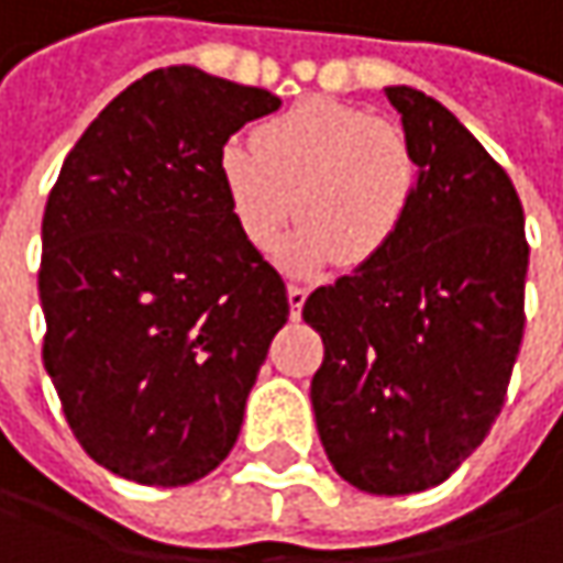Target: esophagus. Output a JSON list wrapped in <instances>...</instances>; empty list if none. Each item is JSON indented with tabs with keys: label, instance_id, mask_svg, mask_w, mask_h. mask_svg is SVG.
<instances>
[{
	"label": "esophagus",
	"instance_id": "1",
	"mask_svg": "<svg viewBox=\"0 0 563 563\" xmlns=\"http://www.w3.org/2000/svg\"><path fill=\"white\" fill-rule=\"evenodd\" d=\"M286 296H289V309H292V318H299L302 306H306V299H309V289H306V286H299V283H289V286H286Z\"/></svg>",
	"mask_w": 563,
	"mask_h": 563
}]
</instances>
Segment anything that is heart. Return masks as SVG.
I'll use <instances>...</instances> for the list:
<instances>
[{
  "label": "heart",
  "mask_w": 563,
  "mask_h": 563,
  "mask_svg": "<svg viewBox=\"0 0 563 563\" xmlns=\"http://www.w3.org/2000/svg\"><path fill=\"white\" fill-rule=\"evenodd\" d=\"M229 213L254 251H274L292 213L302 229L286 257L312 271L338 257L369 267L401 235L417 190L408 136L363 108L309 98L254 126L251 146L216 158Z\"/></svg>",
  "instance_id": "b5f03b06"
}]
</instances>
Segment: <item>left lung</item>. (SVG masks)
Returning <instances> with one entry per match:
<instances>
[{"label":"left lung","mask_w":563,"mask_h":563,"mask_svg":"<svg viewBox=\"0 0 563 563\" xmlns=\"http://www.w3.org/2000/svg\"><path fill=\"white\" fill-rule=\"evenodd\" d=\"M417 162L411 213L376 264L318 286L321 446L366 494L437 487L504 408L526 324L529 245L507 172L430 95L391 85Z\"/></svg>","instance_id":"1"}]
</instances>
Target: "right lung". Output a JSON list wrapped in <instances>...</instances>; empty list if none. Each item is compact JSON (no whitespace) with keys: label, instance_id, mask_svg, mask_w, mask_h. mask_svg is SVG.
Instances as JSON below:
<instances>
[{"label":"right lung","instance_id":"1","mask_svg":"<svg viewBox=\"0 0 563 563\" xmlns=\"http://www.w3.org/2000/svg\"><path fill=\"white\" fill-rule=\"evenodd\" d=\"M280 98L168 66L66 155L41 225L44 366L82 449L120 478L181 487L232 452L283 277L242 239L216 158Z\"/></svg>","mask_w":563,"mask_h":563}]
</instances>
